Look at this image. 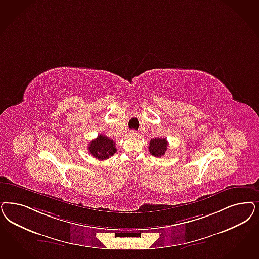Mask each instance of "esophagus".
<instances>
[{"instance_id":"34e87169","label":"esophagus","mask_w":259,"mask_h":259,"mask_svg":"<svg viewBox=\"0 0 259 259\" xmlns=\"http://www.w3.org/2000/svg\"><path fill=\"white\" fill-rule=\"evenodd\" d=\"M129 136H130V137H133V138L137 137V136H138V132L135 131V130H131V131L129 132Z\"/></svg>"}]
</instances>
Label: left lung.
Listing matches in <instances>:
<instances>
[{"mask_svg": "<svg viewBox=\"0 0 259 259\" xmlns=\"http://www.w3.org/2000/svg\"><path fill=\"white\" fill-rule=\"evenodd\" d=\"M167 145L168 143L164 138L152 139L149 144V152L154 157L160 158L165 154V152L167 150Z\"/></svg>", "mask_w": 259, "mask_h": 259, "instance_id": "obj_1", "label": "left lung"}]
</instances>
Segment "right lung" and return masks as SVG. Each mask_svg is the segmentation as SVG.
<instances>
[{
	"label": "right lung",
	"mask_w": 259,
	"mask_h": 259,
	"mask_svg": "<svg viewBox=\"0 0 259 259\" xmlns=\"http://www.w3.org/2000/svg\"><path fill=\"white\" fill-rule=\"evenodd\" d=\"M116 143L105 135H98V138L89 143L88 150L95 158L100 161L107 160L116 152Z\"/></svg>",
	"instance_id": "right-lung-1"
}]
</instances>
